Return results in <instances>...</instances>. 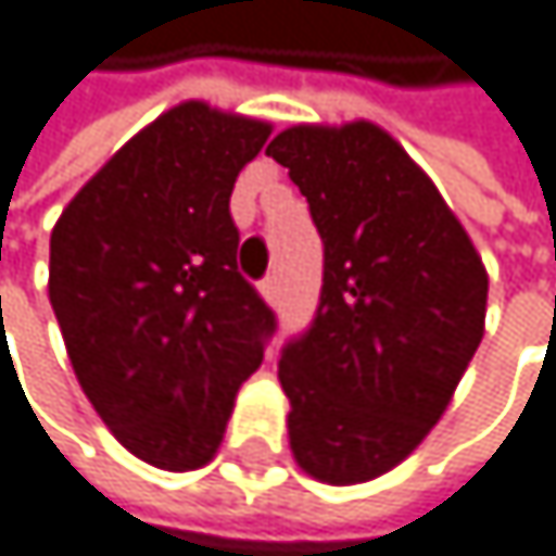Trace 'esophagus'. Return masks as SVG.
Wrapping results in <instances>:
<instances>
[{
    "label": "esophagus",
    "instance_id": "esophagus-1",
    "mask_svg": "<svg viewBox=\"0 0 556 556\" xmlns=\"http://www.w3.org/2000/svg\"><path fill=\"white\" fill-rule=\"evenodd\" d=\"M260 290H263V296H266L269 303L280 300V283H276V276H266V280L260 283Z\"/></svg>",
    "mask_w": 556,
    "mask_h": 556
}]
</instances>
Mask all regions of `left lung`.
Masks as SVG:
<instances>
[{"label":"left lung","mask_w":556,"mask_h":556,"mask_svg":"<svg viewBox=\"0 0 556 556\" xmlns=\"http://www.w3.org/2000/svg\"><path fill=\"white\" fill-rule=\"evenodd\" d=\"M324 240L309 327L287 340L296 464L363 483L417 451L483 337L486 269L427 173L374 123L293 126L266 146Z\"/></svg>","instance_id":"left-lung-1"}]
</instances>
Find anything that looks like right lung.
Masks as SVG:
<instances>
[{"mask_svg": "<svg viewBox=\"0 0 556 556\" xmlns=\"http://www.w3.org/2000/svg\"><path fill=\"white\" fill-rule=\"evenodd\" d=\"M266 123L182 102L132 136L62 210L49 303L83 393L139 460H213L276 313L237 266L229 197Z\"/></svg>", "mask_w": 556, "mask_h": 556, "instance_id": "1", "label": "right lung"}]
</instances>
